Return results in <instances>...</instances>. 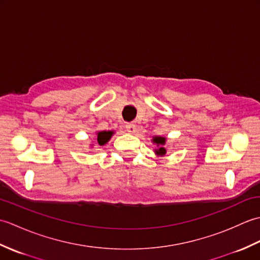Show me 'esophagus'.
Segmentation results:
<instances>
[{"mask_svg": "<svg viewBox=\"0 0 260 260\" xmlns=\"http://www.w3.org/2000/svg\"><path fill=\"white\" fill-rule=\"evenodd\" d=\"M125 127H126V131L128 132V133H131V134H133V133H135V132H136V125L134 123H127L125 125Z\"/></svg>", "mask_w": 260, "mask_h": 260, "instance_id": "1", "label": "esophagus"}]
</instances>
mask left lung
<instances>
[{
    "label": "left lung",
    "mask_w": 260,
    "mask_h": 260,
    "mask_svg": "<svg viewBox=\"0 0 260 260\" xmlns=\"http://www.w3.org/2000/svg\"><path fill=\"white\" fill-rule=\"evenodd\" d=\"M153 142L155 143V144L157 146H159L157 150H155V154L156 155H159V156H163L165 155V153H167V150H165L164 147H162L164 144H165V137H162V136H155L153 137Z\"/></svg>",
    "instance_id": "8db88e82"
}]
</instances>
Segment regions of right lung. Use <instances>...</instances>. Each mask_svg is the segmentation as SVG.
Wrapping results in <instances>:
<instances>
[{
    "instance_id": "right-lung-1",
    "label": "right lung",
    "mask_w": 260,
    "mask_h": 260,
    "mask_svg": "<svg viewBox=\"0 0 260 260\" xmlns=\"http://www.w3.org/2000/svg\"><path fill=\"white\" fill-rule=\"evenodd\" d=\"M114 134L113 131H103V132H99V133H97V143L98 145H105L106 143L110 140V137H112V135Z\"/></svg>"
}]
</instances>
